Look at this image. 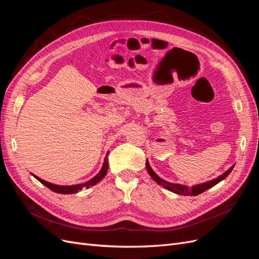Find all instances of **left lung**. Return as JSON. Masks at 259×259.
Masks as SVG:
<instances>
[{"label":"left lung","instance_id":"1","mask_svg":"<svg viewBox=\"0 0 259 259\" xmlns=\"http://www.w3.org/2000/svg\"><path fill=\"white\" fill-rule=\"evenodd\" d=\"M234 165H232L228 170L225 171V173L221 176H218L217 178L210 180V182H206L204 184H201V185H197V186H193L192 188L188 187V186H184V185H179V184H171V183H168L166 182V180H164L162 178H160L158 175H156L154 171L152 170V168L150 167V165H149V162L148 160L146 161V167H147V170L149 175H150L152 177V179L154 180L155 183H158L159 185H161L162 187L166 188L167 190L174 192V193H177V194H182V195H198L202 192H204L205 190L209 189V188L214 187L215 185H217L219 182H222L223 179H225L227 176H228L231 170L233 168Z\"/></svg>","mask_w":259,"mask_h":259}]
</instances>
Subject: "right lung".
Wrapping results in <instances>:
<instances>
[{
	"label": "right lung",
	"mask_w": 259,
	"mask_h": 259,
	"mask_svg": "<svg viewBox=\"0 0 259 259\" xmlns=\"http://www.w3.org/2000/svg\"><path fill=\"white\" fill-rule=\"evenodd\" d=\"M107 155H108V153H107ZM108 167H109V165H108V159H107V156H106L103 167H101L100 171L95 177L92 178L91 180H89V182H86L84 184H79V185H74V186H57V185H53V184H51L49 182H45V180L41 179L40 177H37V176H35L33 174L32 175L38 180V182L42 183L44 186L48 187L49 189H51L52 191L56 192V193L69 194V193H76V192H79L80 190H82V188H90V187H92L94 185H96L97 183H99L100 180L103 179L105 177V175L107 174Z\"/></svg>",
	"instance_id": "obj_1"
}]
</instances>
